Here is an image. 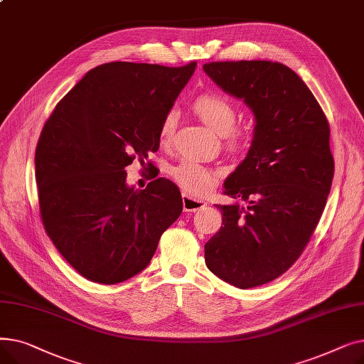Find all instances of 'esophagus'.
<instances>
[{
  "mask_svg": "<svg viewBox=\"0 0 364 364\" xmlns=\"http://www.w3.org/2000/svg\"><path fill=\"white\" fill-rule=\"evenodd\" d=\"M181 198H183V209L186 213H196V211H199V209L206 206V203L203 200L195 199V198L188 196L186 193H183Z\"/></svg>",
  "mask_w": 364,
  "mask_h": 364,
  "instance_id": "obj_1",
  "label": "esophagus"
}]
</instances>
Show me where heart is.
<instances>
[{
    "label": "heart",
    "instance_id": "obj_1",
    "mask_svg": "<svg viewBox=\"0 0 364 364\" xmlns=\"http://www.w3.org/2000/svg\"><path fill=\"white\" fill-rule=\"evenodd\" d=\"M193 109L198 117L218 134H224V144L230 151H239L250 139V129L236 127V106L217 92H203L195 99ZM177 127V113L168 112L159 125V143L166 146L174 139ZM171 177L187 195L202 196L211 190L220 177V172L198 161L184 159L171 168Z\"/></svg>",
    "mask_w": 364,
    "mask_h": 364
}]
</instances>
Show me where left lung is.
Wrapping results in <instances>:
<instances>
[{
    "mask_svg": "<svg viewBox=\"0 0 364 364\" xmlns=\"http://www.w3.org/2000/svg\"><path fill=\"white\" fill-rule=\"evenodd\" d=\"M203 70L255 117L247 156L224 183V195L237 203L217 205L224 225L205 245L208 269L250 289L288 272L316 230L335 171L329 122L282 63L211 62Z\"/></svg>",
    "mask_w": 364,
    "mask_h": 364,
    "instance_id": "left-lung-1",
    "label": "left lung"
}]
</instances>
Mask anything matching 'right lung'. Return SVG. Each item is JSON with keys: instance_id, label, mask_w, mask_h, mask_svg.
I'll return each instance as SVG.
<instances>
[{"instance_id": "right-lung-1", "label": "right lung", "mask_w": 364, "mask_h": 364, "mask_svg": "<svg viewBox=\"0 0 364 364\" xmlns=\"http://www.w3.org/2000/svg\"><path fill=\"white\" fill-rule=\"evenodd\" d=\"M196 62L168 68L112 62L85 73L55 105L35 150L40 215L82 277L121 283L144 270L181 211L178 187L153 176L127 186L125 166L159 149V125Z\"/></svg>"}]
</instances>
